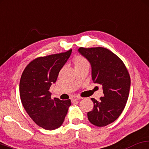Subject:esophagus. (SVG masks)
I'll return each mask as SVG.
<instances>
[{
    "instance_id": "obj_1",
    "label": "esophagus",
    "mask_w": 149,
    "mask_h": 149,
    "mask_svg": "<svg viewBox=\"0 0 149 149\" xmlns=\"http://www.w3.org/2000/svg\"><path fill=\"white\" fill-rule=\"evenodd\" d=\"M83 98L80 97V96H73L72 98H71V100H72V101H76V100H81Z\"/></svg>"
}]
</instances>
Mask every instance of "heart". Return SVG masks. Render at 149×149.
<instances>
[{
	"mask_svg": "<svg viewBox=\"0 0 149 149\" xmlns=\"http://www.w3.org/2000/svg\"><path fill=\"white\" fill-rule=\"evenodd\" d=\"M74 68L83 66L85 65H88V61L82 56H77L74 59Z\"/></svg>",
	"mask_w": 149,
	"mask_h": 149,
	"instance_id": "obj_1",
	"label": "heart"
}]
</instances>
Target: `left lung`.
Segmentation results:
<instances>
[{
    "label": "left lung",
    "mask_w": 149,
    "mask_h": 149,
    "mask_svg": "<svg viewBox=\"0 0 149 149\" xmlns=\"http://www.w3.org/2000/svg\"><path fill=\"white\" fill-rule=\"evenodd\" d=\"M78 52L90 62L92 81L101 85L104 94L98 101L91 98L94 108L88 118L95 126L105 127L114 122L126 105L131 86L128 70L117 55L105 48H79Z\"/></svg>",
    "instance_id": "obj_1"
}]
</instances>
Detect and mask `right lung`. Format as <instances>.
I'll list each match as a JSON object with an SVG mask.
<instances>
[{
  "label": "right lung",
  "instance_id": "1",
  "mask_svg": "<svg viewBox=\"0 0 149 149\" xmlns=\"http://www.w3.org/2000/svg\"><path fill=\"white\" fill-rule=\"evenodd\" d=\"M72 50L38 57L28 64L20 81V96L29 116L38 126L54 130L61 126L71 105L70 100L51 99L49 89L57 81Z\"/></svg>",
  "mask_w": 149,
  "mask_h": 149
}]
</instances>
